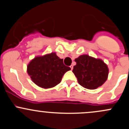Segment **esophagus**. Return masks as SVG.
<instances>
[{
	"mask_svg": "<svg viewBox=\"0 0 129 129\" xmlns=\"http://www.w3.org/2000/svg\"><path fill=\"white\" fill-rule=\"evenodd\" d=\"M70 68H71V70H72L73 69V65H71V66H70Z\"/></svg>",
	"mask_w": 129,
	"mask_h": 129,
	"instance_id": "34e87169",
	"label": "esophagus"
}]
</instances>
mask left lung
<instances>
[{
  "label": "left lung",
  "instance_id": "1",
  "mask_svg": "<svg viewBox=\"0 0 129 129\" xmlns=\"http://www.w3.org/2000/svg\"><path fill=\"white\" fill-rule=\"evenodd\" d=\"M74 61L73 72L78 83L85 88L94 89L102 86L108 76L107 66L101 59H95L87 55H81Z\"/></svg>",
  "mask_w": 129,
  "mask_h": 129
}]
</instances>
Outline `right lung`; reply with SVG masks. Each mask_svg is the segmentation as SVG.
<instances>
[{
  "instance_id": "right-lung-1",
  "label": "right lung",
  "mask_w": 129,
  "mask_h": 129,
  "mask_svg": "<svg viewBox=\"0 0 129 129\" xmlns=\"http://www.w3.org/2000/svg\"><path fill=\"white\" fill-rule=\"evenodd\" d=\"M70 70V67L64 64L63 59H60L55 53L36 57L27 66L28 74L33 82L45 89L59 84L64 74Z\"/></svg>"
}]
</instances>
